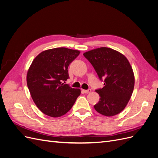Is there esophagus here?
<instances>
[{
    "label": "esophagus",
    "instance_id": "34e87169",
    "mask_svg": "<svg viewBox=\"0 0 158 158\" xmlns=\"http://www.w3.org/2000/svg\"><path fill=\"white\" fill-rule=\"evenodd\" d=\"M83 92L85 93V94H88L91 92V89H83Z\"/></svg>",
    "mask_w": 158,
    "mask_h": 158
}]
</instances>
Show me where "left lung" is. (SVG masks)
Listing matches in <instances>:
<instances>
[{
    "mask_svg": "<svg viewBox=\"0 0 158 158\" xmlns=\"http://www.w3.org/2000/svg\"><path fill=\"white\" fill-rule=\"evenodd\" d=\"M84 56L104 83L103 88L95 90L99 101L95 109L107 117L121 113L130 100L135 85V76L128 60L119 52L107 47L85 52Z\"/></svg>",
    "mask_w": 158,
    "mask_h": 158,
    "instance_id": "obj_1",
    "label": "left lung"
}]
</instances>
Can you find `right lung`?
Instances as JSON below:
<instances>
[{
	"mask_svg": "<svg viewBox=\"0 0 158 158\" xmlns=\"http://www.w3.org/2000/svg\"><path fill=\"white\" fill-rule=\"evenodd\" d=\"M80 51L59 47L41 52L27 74V85L37 107L47 115L59 117L73 106L80 89L63 83L69 78L68 67Z\"/></svg>",
	"mask_w": 158,
	"mask_h": 158,
	"instance_id": "right-lung-1",
	"label": "right lung"
}]
</instances>
